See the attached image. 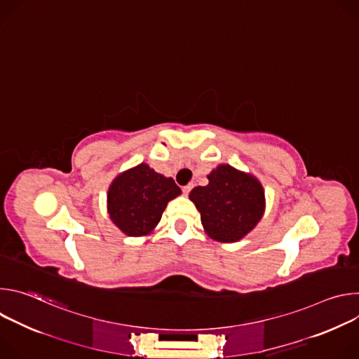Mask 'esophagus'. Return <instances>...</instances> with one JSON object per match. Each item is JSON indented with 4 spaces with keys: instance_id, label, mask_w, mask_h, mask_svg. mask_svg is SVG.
Returning a JSON list of instances; mask_svg holds the SVG:
<instances>
[{
    "instance_id": "34e87169",
    "label": "esophagus",
    "mask_w": 359,
    "mask_h": 359,
    "mask_svg": "<svg viewBox=\"0 0 359 359\" xmlns=\"http://www.w3.org/2000/svg\"><path fill=\"white\" fill-rule=\"evenodd\" d=\"M191 189H193V184H187V186H184V187L182 189V190H183V194H184V196H187V194L190 193V190H191Z\"/></svg>"
}]
</instances>
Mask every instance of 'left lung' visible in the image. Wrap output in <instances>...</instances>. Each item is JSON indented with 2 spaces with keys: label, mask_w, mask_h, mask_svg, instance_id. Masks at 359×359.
<instances>
[{
  "label": "left lung",
  "mask_w": 359,
  "mask_h": 359,
  "mask_svg": "<svg viewBox=\"0 0 359 359\" xmlns=\"http://www.w3.org/2000/svg\"><path fill=\"white\" fill-rule=\"evenodd\" d=\"M208 186L194 187L189 198L200 212L206 234L220 243H237L262 220L266 196L260 180L230 165H219Z\"/></svg>",
  "instance_id": "obj_1"
}]
</instances>
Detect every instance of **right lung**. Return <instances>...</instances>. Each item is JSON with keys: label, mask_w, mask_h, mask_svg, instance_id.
<instances>
[{"label": "right lung", "mask_w": 359, "mask_h": 359, "mask_svg": "<svg viewBox=\"0 0 359 359\" xmlns=\"http://www.w3.org/2000/svg\"><path fill=\"white\" fill-rule=\"evenodd\" d=\"M182 194L172 177L140 163L119 173L108 189V213L112 223L129 237L155 231L168 203Z\"/></svg>", "instance_id": "obj_1"}]
</instances>
